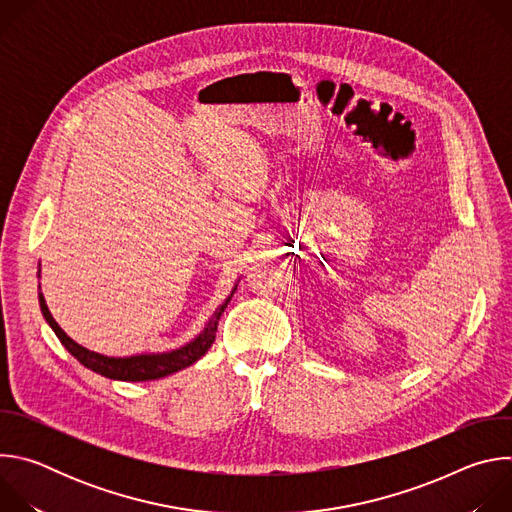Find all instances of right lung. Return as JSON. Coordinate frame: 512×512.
Returning <instances> with one entry per match:
<instances>
[{
	"mask_svg": "<svg viewBox=\"0 0 512 512\" xmlns=\"http://www.w3.org/2000/svg\"><path fill=\"white\" fill-rule=\"evenodd\" d=\"M38 277H40V265H38ZM237 291V283L233 287V291L229 294V298L218 306L212 316L206 320L204 328L184 346L174 348V350H166V352H141V354H133V356H105L99 354L95 350H89L81 344H77L70 336H66V332L56 324V320L52 318L46 300L42 296V291H38V302H40V310L44 320L48 322V326L54 330V334L58 336V340L62 342V346L75 356L83 367H87L89 371L113 379V381H131V383H139V381H156V379H164L168 375H174L190 364H194L196 360H200L208 348L214 342L216 336V326L218 320H221L227 304L231 302L233 294Z\"/></svg>",
	"mask_w": 512,
	"mask_h": 512,
	"instance_id": "right-lung-1",
	"label": "right lung"
}]
</instances>
